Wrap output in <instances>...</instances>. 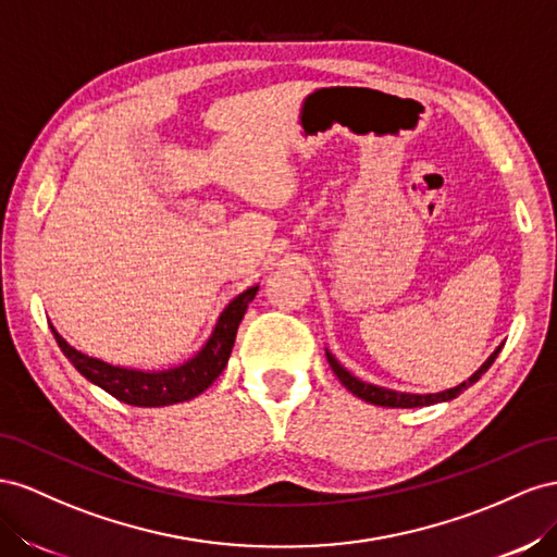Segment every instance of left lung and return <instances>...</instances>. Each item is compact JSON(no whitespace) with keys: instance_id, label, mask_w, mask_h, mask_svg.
<instances>
[{"instance_id":"obj_1","label":"left lung","mask_w":557,"mask_h":557,"mask_svg":"<svg viewBox=\"0 0 557 557\" xmlns=\"http://www.w3.org/2000/svg\"><path fill=\"white\" fill-rule=\"evenodd\" d=\"M497 355H499V347L495 349V352L490 355V359L483 363V367L467 380V383H462L459 387H453V389H448V392H441V394H401V392H392V389H385V387H375V385H369V383H361V380H357L355 375H349V373L341 367V363H338L336 359H333V355L326 352V359H329L331 371L338 375L341 383H343L349 392H352L355 396H359L361 401L373 404V406H387V408H418V406H432V404H438V401H450V399H455V396L462 394L469 385H473L475 380H479V377L492 367V361L497 359Z\"/></svg>"}]
</instances>
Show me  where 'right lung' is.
<instances>
[{"instance_id": "right-lung-1", "label": "right lung", "mask_w": 557, "mask_h": 557, "mask_svg": "<svg viewBox=\"0 0 557 557\" xmlns=\"http://www.w3.org/2000/svg\"><path fill=\"white\" fill-rule=\"evenodd\" d=\"M257 292L259 287H251L235 300H231L228 308L221 312L212 338L200 349V355L186 361L184 367L170 369V371L141 373V371L111 367V363H104L100 359H92L88 355L78 352V349L67 345L65 338H60V333L53 326L51 331L58 341V347L62 349V355L72 361V367L86 380H90L92 385H98L107 394L114 396V399L128 406H145V408L170 406V404L194 399V396L208 389L219 377V373L226 369L237 326H240L247 306L251 304L253 296H257Z\"/></svg>"}]
</instances>
